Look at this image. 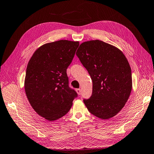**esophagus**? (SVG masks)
Returning <instances> with one entry per match:
<instances>
[{"label": "esophagus", "instance_id": "obj_1", "mask_svg": "<svg viewBox=\"0 0 154 154\" xmlns=\"http://www.w3.org/2000/svg\"><path fill=\"white\" fill-rule=\"evenodd\" d=\"M76 92H77V93H78V94H81V90H80V88L76 89Z\"/></svg>", "mask_w": 154, "mask_h": 154}]
</instances>
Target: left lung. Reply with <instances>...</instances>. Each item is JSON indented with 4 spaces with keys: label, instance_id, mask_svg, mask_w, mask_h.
Segmentation results:
<instances>
[{
    "label": "left lung",
    "instance_id": "left-lung-1",
    "mask_svg": "<svg viewBox=\"0 0 154 154\" xmlns=\"http://www.w3.org/2000/svg\"><path fill=\"white\" fill-rule=\"evenodd\" d=\"M76 56L92 80V93L84 99L88 111L109 119L125 104L132 89L131 69L120 50L100 40L81 43Z\"/></svg>",
    "mask_w": 154,
    "mask_h": 154
}]
</instances>
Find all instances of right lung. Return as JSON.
I'll list each match as a JSON object with an SVG mask.
<instances>
[{"label":"right lung","instance_id":"add662e5","mask_svg":"<svg viewBox=\"0 0 154 154\" xmlns=\"http://www.w3.org/2000/svg\"><path fill=\"white\" fill-rule=\"evenodd\" d=\"M79 42L59 40L45 43L29 62L25 91L31 106L48 121L62 117L72 106L77 93L68 85L66 73Z\"/></svg>","mask_w":154,"mask_h":154}]
</instances>
